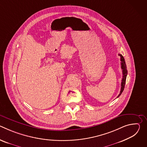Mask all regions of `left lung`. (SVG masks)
I'll use <instances>...</instances> for the list:
<instances>
[{
    "label": "left lung",
    "instance_id": "1",
    "mask_svg": "<svg viewBox=\"0 0 147 147\" xmlns=\"http://www.w3.org/2000/svg\"><path fill=\"white\" fill-rule=\"evenodd\" d=\"M119 55L120 56V60H121V68L122 69V73H123V78L121 80V90L119 95L117 96V98L119 97L120 95L123 92L124 86H125V80H126V77L127 75V67L126 65H125V62L124 60V59L123 56L121 54H119Z\"/></svg>",
    "mask_w": 147,
    "mask_h": 147
}]
</instances>
